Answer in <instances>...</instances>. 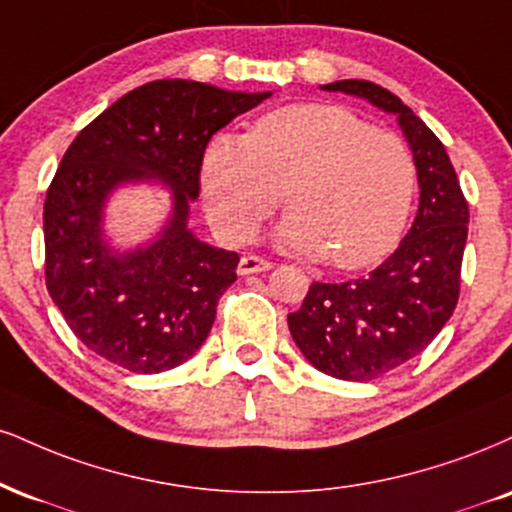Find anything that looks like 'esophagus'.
<instances>
[{
    "mask_svg": "<svg viewBox=\"0 0 512 512\" xmlns=\"http://www.w3.org/2000/svg\"><path fill=\"white\" fill-rule=\"evenodd\" d=\"M267 269H272V262L264 260V257H257V255H243L238 262V274L240 276H250V274H260V272H267Z\"/></svg>",
    "mask_w": 512,
    "mask_h": 512,
    "instance_id": "1",
    "label": "esophagus"
}]
</instances>
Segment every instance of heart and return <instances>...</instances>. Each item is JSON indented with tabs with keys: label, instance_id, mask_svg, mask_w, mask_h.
I'll return each instance as SVG.
<instances>
[{
	"label": "heart",
	"instance_id": "b5f03b06",
	"mask_svg": "<svg viewBox=\"0 0 512 512\" xmlns=\"http://www.w3.org/2000/svg\"><path fill=\"white\" fill-rule=\"evenodd\" d=\"M200 183L209 221L231 243L250 240L286 200L279 245L365 269L396 248L417 174L396 133L336 104H293L262 116L245 138H212Z\"/></svg>",
	"mask_w": 512,
	"mask_h": 512
}]
</instances>
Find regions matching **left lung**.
<instances>
[{
    "mask_svg": "<svg viewBox=\"0 0 512 512\" xmlns=\"http://www.w3.org/2000/svg\"><path fill=\"white\" fill-rule=\"evenodd\" d=\"M322 90L396 114L420 183L417 217L389 260L353 281H315L288 315L295 346L319 372L374 381L420 355L451 319L470 209L446 147L400 97L369 80H336Z\"/></svg>",
    "mask_w": 512,
    "mask_h": 512,
    "instance_id": "1",
    "label": "left lung"
}]
</instances>
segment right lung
I'll list each match as a JSON object with an SVG mask.
<instances>
[{
  "instance_id": "obj_1",
  "label": "right lung",
  "mask_w": 512,
  "mask_h": 512,
  "mask_svg": "<svg viewBox=\"0 0 512 512\" xmlns=\"http://www.w3.org/2000/svg\"><path fill=\"white\" fill-rule=\"evenodd\" d=\"M272 92H236L197 80L140 85L76 135L45 200V281L80 341L128 372L178 367L205 343L238 252L188 229L205 147L219 128ZM162 182L172 214L155 241L119 253L103 240L116 187Z\"/></svg>"
}]
</instances>
